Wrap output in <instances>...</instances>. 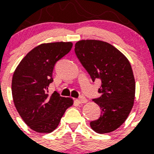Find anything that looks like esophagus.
<instances>
[{"label":"esophagus","instance_id":"obj_1","mask_svg":"<svg viewBox=\"0 0 154 154\" xmlns=\"http://www.w3.org/2000/svg\"><path fill=\"white\" fill-rule=\"evenodd\" d=\"M77 101L79 104H84V103H86L88 101H87V99L85 97H81L80 98L77 99Z\"/></svg>","mask_w":154,"mask_h":154}]
</instances>
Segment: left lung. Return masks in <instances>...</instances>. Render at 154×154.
<instances>
[{"label":"left lung","mask_w":154,"mask_h":154,"mask_svg":"<svg viewBox=\"0 0 154 154\" xmlns=\"http://www.w3.org/2000/svg\"><path fill=\"white\" fill-rule=\"evenodd\" d=\"M75 53L92 80L101 82V96L94 100L101 108V117L90 122V127L101 134L114 131L125 122L134 104L136 84L129 60L113 45L97 40L77 42Z\"/></svg>","instance_id":"1"}]
</instances>
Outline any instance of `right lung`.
<instances>
[{"mask_svg":"<svg viewBox=\"0 0 154 154\" xmlns=\"http://www.w3.org/2000/svg\"><path fill=\"white\" fill-rule=\"evenodd\" d=\"M72 47L70 42L40 45L26 54L14 71L12 95L16 109L25 124L37 133L53 132L65 110L73 105L71 97H60L56 91L51 96L48 94L54 65Z\"/></svg>","mask_w":154,"mask_h":154,"instance_id":"1","label":"right lung"}]
</instances>
